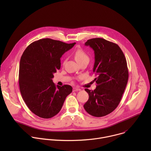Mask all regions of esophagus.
<instances>
[{"mask_svg": "<svg viewBox=\"0 0 151 151\" xmlns=\"http://www.w3.org/2000/svg\"><path fill=\"white\" fill-rule=\"evenodd\" d=\"M81 89L80 88H73V91H80Z\"/></svg>", "mask_w": 151, "mask_h": 151, "instance_id": "1", "label": "esophagus"}]
</instances>
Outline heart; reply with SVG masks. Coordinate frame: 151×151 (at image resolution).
<instances>
[{"mask_svg":"<svg viewBox=\"0 0 151 151\" xmlns=\"http://www.w3.org/2000/svg\"><path fill=\"white\" fill-rule=\"evenodd\" d=\"M75 58L76 61L78 63L84 60H88L89 61V57L83 50L82 49H78L75 52Z\"/></svg>","mask_w":151,"mask_h":151,"instance_id":"b5f03b06","label":"heart"}]
</instances>
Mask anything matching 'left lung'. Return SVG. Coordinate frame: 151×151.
Masks as SVG:
<instances>
[{
	"label": "left lung",
	"instance_id": "left-lung-1",
	"mask_svg": "<svg viewBox=\"0 0 151 151\" xmlns=\"http://www.w3.org/2000/svg\"><path fill=\"white\" fill-rule=\"evenodd\" d=\"M85 45L94 51L97 87L91 91L85 89L89 99L83 107L93 116H104L113 112L121 101L128 79L127 61L119 47L104 39H89Z\"/></svg>",
	"mask_w": 151,
	"mask_h": 151
}]
</instances>
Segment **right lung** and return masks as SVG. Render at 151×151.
<instances>
[{
	"label": "right lung",
	"mask_w": 151,
	"mask_h": 151,
	"mask_svg": "<svg viewBox=\"0 0 151 151\" xmlns=\"http://www.w3.org/2000/svg\"><path fill=\"white\" fill-rule=\"evenodd\" d=\"M75 44L42 39L30 44L21 56L19 90L29 109L36 115L45 119L54 116L72 93L70 85L56 86L52 79L60 69V58Z\"/></svg>",
	"instance_id": "1"
}]
</instances>
